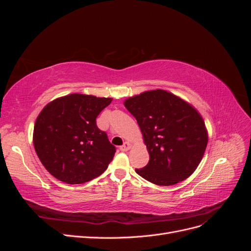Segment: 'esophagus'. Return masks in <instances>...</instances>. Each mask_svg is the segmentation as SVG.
Here are the masks:
<instances>
[{"label":"esophagus","mask_w":251,"mask_h":251,"mask_svg":"<svg viewBox=\"0 0 251 251\" xmlns=\"http://www.w3.org/2000/svg\"><path fill=\"white\" fill-rule=\"evenodd\" d=\"M131 147H132V144L130 142H125L123 146L120 147V151H126L127 150L131 149Z\"/></svg>","instance_id":"1"}]
</instances>
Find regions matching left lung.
<instances>
[{
  "label": "left lung",
  "instance_id": "obj_1",
  "mask_svg": "<svg viewBox=\"0 0 251 251\" xmlns=\"http://www.w3.org/2000/svg\"><path fill=\"white\" fill-rule=\"evenodd\" d=\"M125 107L137 120L150 154L149 163L136 173L163 186L191 176L208 141L200 113L182 98L160 89L126 98Z\"/></svg>",
  "mask_w": 251,
  "mask_h": 251
}]
</instances>
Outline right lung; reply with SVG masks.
Masks as SVG:
<instances>
[{
	"label": "right lung",
	"instance_id": "right-lung-1",
	"mask_svg": "<svg viewBox=\"0 0 251 251\" xmlns=\"http://www.w3.org/2000/svg\"><path fill=\"white\" fill-rule=\"evenodd\" d=\"M112 98L86 94L58 97L44 107L33 130V146L53 177L81 184L108 169L116 149L96 126L100 113Z\"/></svg>",
	"mask_w": 251,
	"mask_h": 251
}]
</instances>
